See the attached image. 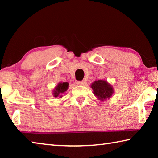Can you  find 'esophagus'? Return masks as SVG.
Here are the masks:
<instances>
[{"instance_id": "obj_1", "label": "esophagus", "mask_w": 158, "mask_h": 158, "mask_svg": "<svg viewBox=\"0 0 158 158\" xmlns=\"http://www.w3.org/2000/svg\"><path fill=\"white\" fill-rule=\"evenodd\" d=\"M76 83H77V84L79 85H82L84 84V81H77Z\"/></svg>"}]
</instances>
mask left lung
Listing matches in <instances>:
<instances>
[{"label": "left lung", "instance_id": "obj_1", "mask_svg": "<svg viewBox=\"0 0 158 158\" xmlns=\"http://www.w3.org/2000/svg\"><path fill=\"white\" fill-rule=\"evenodd\" d=\"M94 95L101 101L109 99L114 93V89L105 80H98L90 85Z\"/></svg>", "mask_w": 158, "mask_h": 158}]
</instances>
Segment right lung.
I'll use <instances>...</instances> for the list:
<instances>
[{
	"instance_id": "add662e5",
	"label": "right lung",
	"mask_w": 158,
	"mask_h": 158,
	"mask_svg": "<svg viewBox=\"0 0 158 158\" xmlns=\"http://www.w3.org/2000/svg\"><path fill=\"white\" fill-rule=\"evenodd\" d=\"M69 84L68 82H60L55 87V89L53 91V95L55 98L59 97V98H62V94L65 93L68 89Z\"/></svg>"
}]
</instances>
